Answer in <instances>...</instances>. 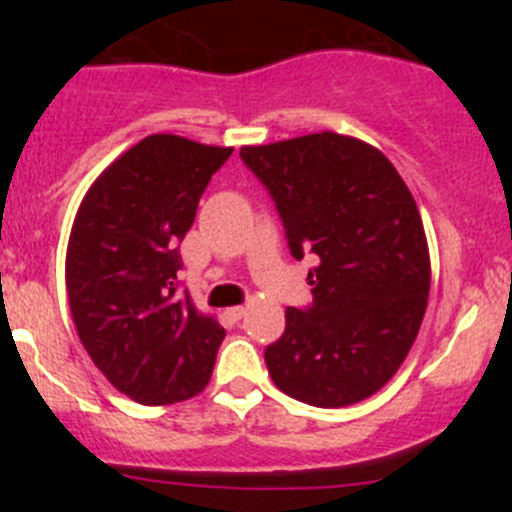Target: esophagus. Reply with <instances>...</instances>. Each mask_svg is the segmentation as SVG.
<instances>
[{
  "instance_id": "obj_1",
  "label": "esophagus",
  "mask_w": 512,
  "mask_h": 512,
  "mask_svg": "<svg viewBox=\"0 0 512 512\" xmlns=\"http://www.w3.org/2000/svg\"><path fill=\"white\" fill-rule=\"evenodd\" d=\"M243 315H246V307H243V305L230 307V310H228V318H230V320H241Z\"/></svg>"
}]
</instances>
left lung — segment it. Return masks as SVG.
Listing matches in <instances>:
<instances>
[{
	"mask_svg": "<svg viewBox=\"0 0 512 512\" xmlns=\"http://www.w3.org/2000/svg\"><path fill=\"white\" fill-rule=\"evenodd\" d=\"M269 192L289 253L312 259V302L289 307L264 351L284 395L343 408L366 400L408 356L423 323L431 261L402 176L377 148L338 133L241 148Z\"/></svg>",
	"mask_w": 512,
	"mask_h": 512,
	"instance_id": "8db88e82",
	"label": "left lung"
}]
</instances>
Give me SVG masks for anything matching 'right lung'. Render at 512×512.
Instances as JSON below:
<instances>
[{"label": "right lung", "instance_id": "1", "mask_svg": "<svg viewBox=\"0 0 512 512\" xmlns=\"http://www.w3.org/2000/svg\"><path fill=\"white\" fill-rule=\"evenodd\" d=\"M233 148L148 135L102 171L76 212L66 289L99 372L140 405L205 390L225 330L179 292V243Z\"/></svg>", "mask_w": 512, "mask_h": 512}]
</instances>
